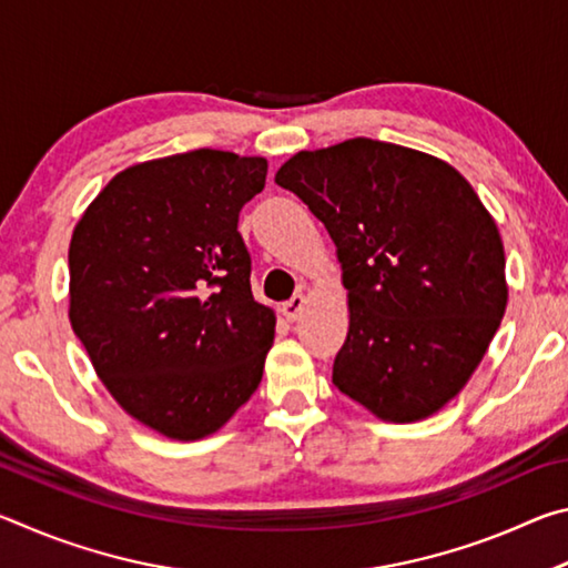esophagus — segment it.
Listing matches in <instances>:
<instances>
[{"instance_id":"34e87169","label":"esophagus","mask_w":568,"mask_h":568,"mask_svg":"<svg viewBox=\"0 0 568 568\" xmlns=\"http://www.w3.org/2000/svg\"><path fill=\"white\" fill-rule=\"evenodd\" d=\"M303 307H305V295H303V293H297V295H293V297H291V301H285V303H283L281 311H283V315H285L287 321H297V318H301Z\"/></svg>"}]
</instances>
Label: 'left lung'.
I'll return each instance as SVG.
<instances>
[{
  "instance_id": "obj_1",
  "label": "left lung",
  "mask_w": 568,
  "mask_h": 568,
  "mask_svg": "<svg viewBox=\"0 0 568 568\" xmlns=\"http://www.w3.org/2000/svg\"><path fill=\"white\" fill-rule=\"evenodd\" d=\"M275 182L338 247L351 325L335 388L393 423L444 408L508 297L501 235L474 187L444 160L368 138L297 152Z\"/></svg>"
}]
</instances>
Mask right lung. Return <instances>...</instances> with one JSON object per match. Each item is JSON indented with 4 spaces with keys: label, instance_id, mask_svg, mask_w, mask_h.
<instances>
[{
    "label": "right lung",
    "instance_id": "right-lung-1",
    "mask_svg": "<svg viewBox=\"0 0 568 568\" xmlns=\"http://www.w3.org/2000/svg\"><path fill=\"white\" fill-rule=\"evenodd\" d=\"M267 162L192 150L114 175L70 243V323L112 398L158 434H215L261 386L275 313L240 210Z\"/></svg>",
    "mask_w": 568,
    "mask_h": 568
}]
</instances>
